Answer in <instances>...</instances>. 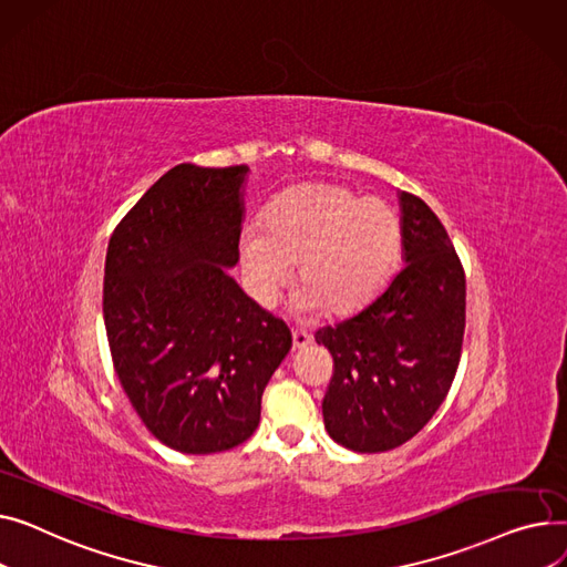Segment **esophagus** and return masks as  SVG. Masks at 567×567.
Returning a JSON list of instances; mask_svg holds the SVG:
<instances>
[{
    "mask_svg": "<svg viewBox=\"0 0 567 567\" xmlns=\"http://www.w3.org/2000/svg\"><path fill=\"white\" fill-rule=\"evenodd\" d=\"M311 343V334L307 329H292V348L295 350H302Z\"/></svg>",
    "mask_w": 567,
    "mask_h": 567,
    "instance_id": "esophagus-1",
    "label": "esophagus"
}]
</instances>
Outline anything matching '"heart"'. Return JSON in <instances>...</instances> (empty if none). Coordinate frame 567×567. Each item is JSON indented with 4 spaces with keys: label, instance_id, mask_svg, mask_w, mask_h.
<instances>
[{
    "label": "heart",
    "instance_id": "1",
    "mask_svg": "<svg viewBox=\"0 0 567 567\" xmlns=\"http://www.w3.org/2000/svg\"><path fill=\"white\" fill-rule=\"evenodd\" d=\"M401 249V221L380 198L305 183L286 189L243 243V270L260 302H270L297 265L307 305L329 316L359 309L389 277Z\"/></svg>",
    "mask_w": 567,
    "mask_h": 567
}]
</instances>
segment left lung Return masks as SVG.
<instances>
[{"instance_id":"1","label":"left lung","mask_w":567,"mask_h":567,"mask_svg":"<svg viewBox=\"0 0 567 567\" xmlns=\"http://www.w3.org/2000/svg\"><path fill=\"white\" fill-rule=\"evenodd\" d=\"M405 265L352 318L316 331L334 359L322 398L329 437L357 453L412 440L453 384L467 316V279L440 217L403 192Z\"/></svg>"}]
</instances>
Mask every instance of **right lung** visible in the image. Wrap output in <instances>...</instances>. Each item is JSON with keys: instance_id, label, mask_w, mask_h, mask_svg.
I'll use <instances>...</instances> for the list:
<instances>
[{"instance_id": "add662e5", "label": "right lung", "mask_w": 567, "mask_h": 567, "mask_svg": "<svg viewBox=\"0 0 567 567\" xmlns=\"http://www.w3.org/2000/svg\"><path fill=\"white\" fill-rule=\"evenodd\" d=\"M247 166L178 164L116 224L103 316L114 371L151 435L208 455L247 442L292 346L226 275L240 256Z\"/></svg>"}]
</instances>
